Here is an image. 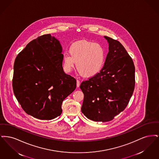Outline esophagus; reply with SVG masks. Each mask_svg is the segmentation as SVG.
<instances>
[{
    "instance_id": "esophagus-1",
    "label": "esophagus",
    "mask_w": 159,
    "mask_h": 159,
    "mask_svg": "<svg viewBox=\"0 0 159 159\" xmlns=\"http://www.w3.org/2000/svg\"><path fill=\"white\" fill-rule=\"evenodd\" d=\"M80 81H79V80H77V88H79V87L80 86Z\"/></svg>"
}]
</instances>
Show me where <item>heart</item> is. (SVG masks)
<instances>
[{
    "label": "heart",
    "mask_w": 159,
    "mask_h": 159,
    "mask_svg": "<svg viewBox=\"0 0 159 159\" xmlns=\"http://www.w3.org/2000/svg\"><path fill=\"white\" fill-rule=\"evenodd\" d=\"M69 54L63 55L64 67L70 71L75 67L82 76L91 77L96 76L103 68L106 52L103 46L87 40L77 41L69 48Z\"/></svg>",
    "instance_id": "heart-1"
}]
</instances>
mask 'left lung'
Returning <instances> with one entry per match:
<instances>
[{
    "instance_id": "8db88e82",
    "label": "left lung",
    "mask_w": 159,
    "mask_h": 159,
    "mask_svg": "<svg viewBox=\"0 0 159 159\" xmlns=\"http://www.w3.org/2000/svg\"><path fill=\"white\" fill-rule=\"evenodd\" d=\"M108 52L100 73L81 83L84 94L82 112L93 121L106 122L123 111L135 88V66L121 43L104 36Z\"/></svg>"
}]
</instances>
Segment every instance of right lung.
Listing matches in <instances>:
<instances>
[{
	"label": "right lung",
	"instance_id": "right-lung-1",
	"mask_svg": "<svg viewBox=\"0 0 159 159\" xmlns=\"http://www.w3.org/2000/svg\"><path fill=\"white\" fill-rule=\"evenodd\" d=\"M62 51L56 38L44 34L31 41L15 59V97L26 113L38 119L60 116L62 101L76 89V79L63 70Z\"/></svg>",
	"mask_w": 159,
	"mask_h": 159
}]
</instances>
